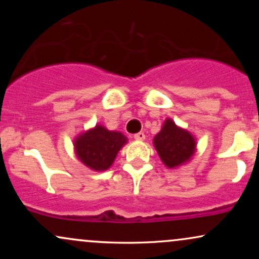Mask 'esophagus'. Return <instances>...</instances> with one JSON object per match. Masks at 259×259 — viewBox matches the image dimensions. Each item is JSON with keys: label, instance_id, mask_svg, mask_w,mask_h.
Instances as JSON below:
<instances>
[{"label": "esophagus", "instance_id": "esophagus-1", "mask_svg": "<svg viewBox=\"0 0 259 259\" xmlns=\"http://www.w3.org/2000/svg\"><path fill=\"white\" fill-rule=\"evenodd\" d=\"M145 138H146V136H145L144 133H138V134H135V135H134V139L138 140V141H144Z\"/></svg>", "mask_w": 259, "mask_h": 259}]
</instances>
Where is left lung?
Masks as SVG:
<instances>
[{"label":"left lung","instance_id":"8db88e82","mask_svg":"<svg viewBox=\"0 0 259 259\" xmlns=\"http://www.w3.org/2000/svg\"><path fill=\"white\" fill-rule=\"evenodd\" d=\"M153 146L165 167L177 169L192 159L197 142L189 130L177 125L173 119L167 118L162 129L153 138Z\"/></svg>","mask_w":259,"mask_h":259}]
</instances>
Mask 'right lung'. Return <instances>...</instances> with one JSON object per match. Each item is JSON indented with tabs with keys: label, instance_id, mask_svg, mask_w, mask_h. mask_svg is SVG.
I'll return each instance as SVG.
<instances>
[{
	"label": "right lung",
	"instance_id": "1",
	"mask_svg": "<svg viewBox=\"0 0 259 259\" xmlns=\"http://www.w3.org/2000/svg\"><path fill=\"white\" fill-rule=\"evenodd\" d=\"M127 138L120 132L108 130L96 124L79 134L73 141L74 152L82 164L95 171H105L112 167Z\"/></svg>",
	"mask_w": 259,
	"mask_h": 259
}]
</instances>
